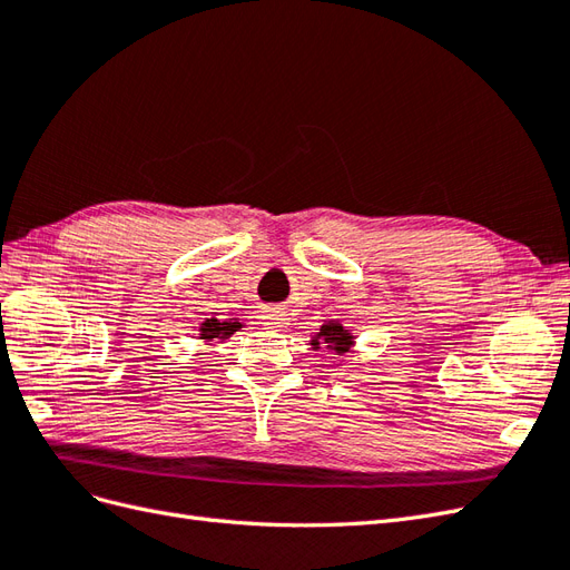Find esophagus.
Wrapping results in <instances>:
<instances>
[{
	"instance_id": "1",
	"label": "esophagus",
	"mask_w": 570,
	"mask_h": 570,
	"mask_svg": "<svg viewBox=\"0 0 570 570\" xmlns=\"http://www.w3.org/2000/svg\"><path fill=\"white\" fill-rule=\"evenodd\" d=\"M264 321H266V325L268 327H283V314H278V312H266L264 314Z\"/></svg>"
}]
</instances>
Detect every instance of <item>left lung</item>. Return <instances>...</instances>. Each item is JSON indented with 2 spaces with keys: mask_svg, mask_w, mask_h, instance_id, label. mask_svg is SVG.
<instances>
[{
  "mask_svg": "<svg viewBox=\"0 0 570 570\" xmlns=\"http://www.w3.org/2000/svg\"><path fill=\"white\" fill-rule=\"evenodd\" d=\"M318 337H321V340H325V342L335 344V352H340V354L347 352V350H350V344H352L350 333H347V331H342V325H340V323H325V325L321 327ZM314 347H318V342H316V340H314Z\"/></svg>",
  "mask_w": 570,
  "mask_h": 570,
  "instance_id": "obj_1",
  "label": "left lung"
}]
</instances>
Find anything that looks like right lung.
I'll list each match as a JSON object with an SVG mask.
<instances>
[{
    "label": "right lung",
    "instance_id": "right-lung-1",
    "mask_svg": "<svg viewBox=\"0 0 570 570\" xmlns=\"http://www.w3.org/2000/svg\"><path fill=\"white\" fill-rule=\"evenodd\" d=\"M237 327H243L237 321L235 323H228V321H216V318H209L204 325H202V340H218V337H228L233 335Z\"/></svg>",
    "mask_w": 570,
    "mask_h": 570
}]
</instances>
